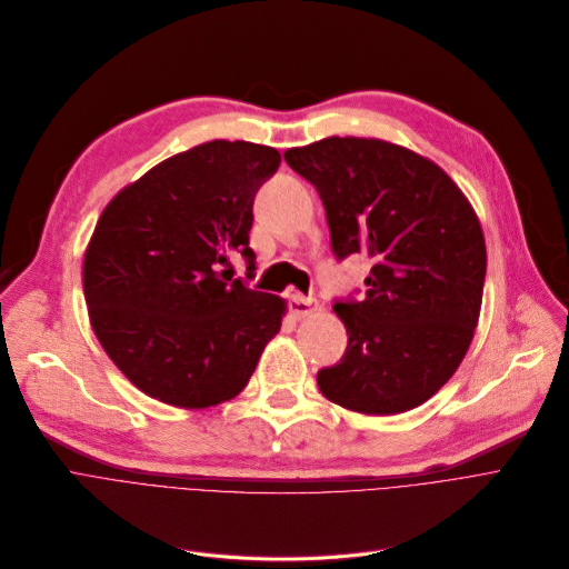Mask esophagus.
<instances>
[{
	"instance_id": "1",
	"label": "esophagus",
	"mask_w": 569,
	"mask_h": 569,
	"mask_svg": "<svg viewBox=\"0 0 569 569\" xmlns=\"http://www.w3.org/2000/svg\"><path fill=\"white\" fill-rule=\"evenodd\" d=\"M288 309H290L295 320H305L307 316L318 311V301L311 299V297H301L299 292H290L288 295Z\"/></svg>"
}]
</instances>
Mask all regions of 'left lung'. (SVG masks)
<instances>
[{
  "instance_id": "8db88e82",
  "label": "left lung",
  "mask_w": 569,
  "mask_h": 569,
  "mask_svg": "<svg viewBox=\"0 0 569 569\" xmlns=\"http://www.w3.org/2000/svg\"><path fill=\"white\" fill-rule=\"evenodd\" d=\"M283 158L318 189L336 258H372L363 299L333 305L348 348L318 372L322 396L368 416L423 405L458 370L478 325V214L441 167L391 141L327 137Z\"/></svg>"
}]
</instances>
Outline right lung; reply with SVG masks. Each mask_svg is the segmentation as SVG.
<instances>
[{
	"label": "right lung",
	"instance_id": "right-lung-1",
	"mask_svg": "<svg viewBox=\"0 0 569 569\" xmlns=\"http://www.w3.org/2000/svg\"><path fill=\"white\" fill-rule=\"evenodd\" d=\"M277 148L214 139L123 187L84 253V299L107 357L146 396L203 409L236 398L279 333L286 299L229 284L219 264L249 247L253 197Z\"/></svg>",
	"mask_w": 569,
	"mask_h": 569
}]
</instances>
